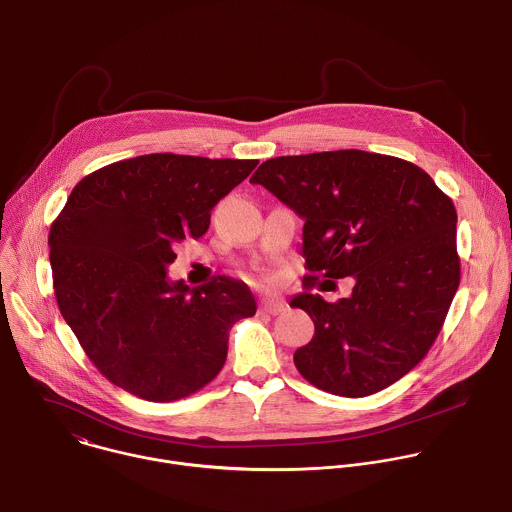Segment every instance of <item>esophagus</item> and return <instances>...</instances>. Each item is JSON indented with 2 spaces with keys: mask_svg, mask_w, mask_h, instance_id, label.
Returning <instances> with one entry per match:
<instances>
[{
  "mask_svg": "<svg viewBox=\"0 0 512 512\" xmlns=\"http://www.w3.org/2000/svg\"><path fill=\"white\" fill-rule=\"evenodd\" d=\"M259 309L263 313H269V315H281L287 309V305L283 301H279V299H263L259 303Z\"/></svg>",
  "mask_w": 512,
  "mask_h": 512,
  "instance_id": "34e87169",
  "label": "esophagus"
}]
</instances>
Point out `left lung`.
<instances>
[{"label":"left lung","mask_w":512,"mask_h":512,"mask_svg":"<svg viewBox=\"0 0 512 512\" xmlns=\"http://www.w3.org/2000/svg\"><path fill=\"white\" fill-rule=\"evenodd\" d=\"M251 183L291 207L303 225L305 287L353 277L337 303L301 293L315 323L293 355L299 373L339 397L379 393L433 347L461 283L457 211L415 163L359 149L267 159Z\"/></svg>","instance_id":"1"}]
</instances>
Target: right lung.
Masks as SVG:
<instances>
[{
  "label": "right lung",
  "mask_w": 512,
  "mask_h": 512,
  "mask_svg": "<svg viewBox=\"0 0 512 512\" xmlns=\"http://www.w3.org/2000/svg\"><path fill=\"white\" fill-rule=\"evenodd\" d=\"M257 159L149 153L83 177L49 229L53 291L97 371L153 403L189 397L227 359L231 327L253 317L249 287L169 281L175 247L205 235L211 209Z\"/></svg>",
  "instance_id": "1"
}]
</instances>
